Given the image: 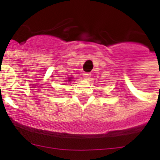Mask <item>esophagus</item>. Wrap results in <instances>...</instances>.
Listing matches in <instances>:
<instances>
[{"label":"esophagus","mask_w":160,"mask_h":160,"mask_svg":"<svg viewBox=\"0 0 160 160\" xmlns=\"http://www.w3.org/2000/svg\"><path fill=\"white\" fill-rule=\"evenodd\" d=\"M91 75H92V74H91L90 73H85L83 74V77H84V79H85V80H90V78H91Z\"/></svg>","instance_id":"1"}]
</instances>
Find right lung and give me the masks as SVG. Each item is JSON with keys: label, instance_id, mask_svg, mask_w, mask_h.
<instances>
[{"label": "right lung", "instance_id": "1", "mask_svg": "<svg viewBox=\"0 0 160 160\" xmlns=\"http://www.w3.org/2000/svg\"><path fill=\"white\" fill-rule=\"evenodd\" d=\"M72 80H73V77H68V82H71V81H72Z\"/></svg>", "mask_w": 160, "mask_h": 160}]
</instances>
